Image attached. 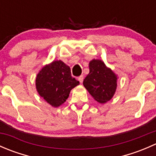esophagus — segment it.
Returning <instances> with one entry per match:
<instances>
[{"instance_id": "1", "label": "esophagus", "mask_w": 156, "mask_h": 156, "mask_svg": "<svg viewBox=\"0 0 156 156\" xmlns=\"http://www.w3.org/2000/svg\"><path fill=\"white\" fill-rule=\"evenodd\" d=\"M78 81H79V82L81 84V83L83 82V80H84V76H83V75H81V76L78 77Z\"/></svg>"}]
</instances>
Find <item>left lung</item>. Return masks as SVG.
Wrapping results in <instances>:
<instances>
[{
    "label": "left lung",
    "instance_id": "obj_1",
    "mask_svg": "<svg viewBox=\"0 0 156 156\" xmlns=\"http://www.w3.org/2000/svg\"><path fill=\"white\" fill-rule=\"evenodd\" d=\"M89 69L83 81L84 87L96 101L107 103L115 94L119 77L100 59L90 61Z\"/></svg>",
    "mask_w": 156,
    "mask_h": 156
}]
</instances>
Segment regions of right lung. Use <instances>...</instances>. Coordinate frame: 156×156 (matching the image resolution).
<instances>
[{"label": "right lung", "mask_w": 156, "mask_h": 156, "mask_svg": "<svg viewBox=\"0 0 156 156\" xmlns=\"http://www.w3.org/2000/svg\"><path fill=\"white\" fill-rule=\"evenodd\" d=\"M78 84L79 81L71 75L70 67L61 60H54L42 67L35 79L39 95L56 108L66 101L71 90Z\"/></svg>", "instance_id": "1"}]
</instances>
